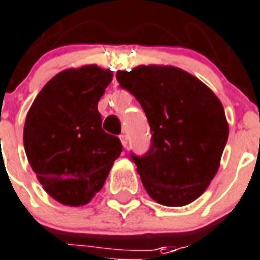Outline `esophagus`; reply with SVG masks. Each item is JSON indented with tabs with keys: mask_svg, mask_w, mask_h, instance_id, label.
Masks as SVG:
<instances>
[{
	"mask_svg": "<svg viewBox=\"0 0 260 260\" xmlns=\"http://www.w3.org/2000/svg\"><path fill=\"white\" fill-rule=\"evenodd\" d=\"M119 138H120V142H122V145H123V147H127V145H128L127 136H126V134H120Z\"/></svg>",
	"mask_w": 260,
	"mask_h": 260,
	"instance_id": "1",
	"label": "esophagus"
}]
</instances>
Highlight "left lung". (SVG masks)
I'll list each match as a JSON object with an SVG mask.
<instances>
[{
    "mask_svg": "<svg viewBox=\"0 0 260 260\" xmlns=\"http://www.w3.org/2000/svg\"><path fill=\"white\" fill-rule=\"evenodd\" d=\"M117 80L150 126L149 150L130 153L149 196L166 207L194 201L215 177L228 140L221 102L180 68L140 66L118 71Z\"/></svg>",
    "mask_w": 260,
    "mask_h": 260,
    "instance_id": "obj_1",
    "label": "left lung"
}]
</instances>
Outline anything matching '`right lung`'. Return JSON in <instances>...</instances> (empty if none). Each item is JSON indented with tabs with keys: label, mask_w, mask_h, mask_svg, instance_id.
<instances>
[{
	"label": "right lung",
	"mask_w": 260,
	"mask_h": 260,
	"mask_svg": "<svg viewBox=\"0 0 260 260\" xmlns=\"http://www.w3.org/2000/svg\"><path fill=\"white\" fill-rule=\"evenodd\" d=\"M113 72L96 66L66 70L37 95L24 126L28 161L45 192L64 205L90 203L119 157V138L102 128L98 102Z\"/></svg>",
	"instance_id": "add662e5"
}]
</instances>
